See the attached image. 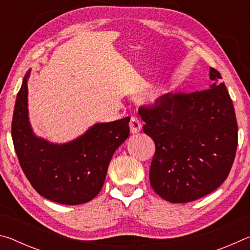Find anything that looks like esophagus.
I'll return each mask as SVG.
<instances>
[{
    "instance_id": "1",
    "label": "esophagus",
    "mask_w": 250,
    "mask_h": 250,
    "mask_svg": "<svg viewBox=\"0 0 250 250\" xmlns=\"http://www.w3.org/2000/svg\"><path fill=\"white\" fill-rule=\"evenodd\" d=\"M129 126H130V132L131 133H138V132H140L141 129H142L141 122L139 121L138 118H135V117L131 118Z\"/></svg>"
}]
</instances>
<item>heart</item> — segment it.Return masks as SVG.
Masks as SVG:
<instances>
[{"instance_id": "1", "label": "heart", "mask_w": 250, "mask_h": 250, "mask_svg": "<svg viewBox=\"0 0 250 250\" xmlns=\"http://www.w3.org/2000/svg\"><path fill=\"white\" fill-rule=\"evenodd\" d=\"M164 94H166V92L161 91V90H158V91L153 92V94H152V95L150 96V98H149L150 104H156V103H159V101L163 98Z\"/></svg>"}]
</instances>
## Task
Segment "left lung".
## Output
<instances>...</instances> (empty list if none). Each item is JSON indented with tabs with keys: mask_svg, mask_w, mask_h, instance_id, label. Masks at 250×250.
<instances>
[{
	"mask_svg": "<svg viewBox=\"0 0 250 250\" xmlns=\"http://www.w3.org/2000/svg\"><path fill=\"white\" fill-rule=\"evenodd\" d=\"M209 79L208 89L167 94L154 108L139 110L143 131L155 145L150 183L167 202L188 203L215 191L234 162V105L221 74L211 67Z\"/></svg>",
	"mask_w": 250,
	"mask_h": 250,
	"instance_id": "left-lung-1",
	"label": "left lung"
}]
</instances>
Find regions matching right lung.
<instances>
[{"label": "right lung", "mask_w": 250, "mask_h": 250, "mask_svg": "<svg viewBox=\"0 0 250 250\" xmlns=\"http://www.w3.org/2000/svg\"><path fill=\"white\" fill-rule=\"evenodd\" d=\"M24 76L16 97L12 139L21 167L36 192L49 201L79 205L100 192L113 153L129 137L130 118L100 122L66 143H54L34 133L28 117L27 83Z\"/></svg>", "instance_id": "1"}]
</instances>
